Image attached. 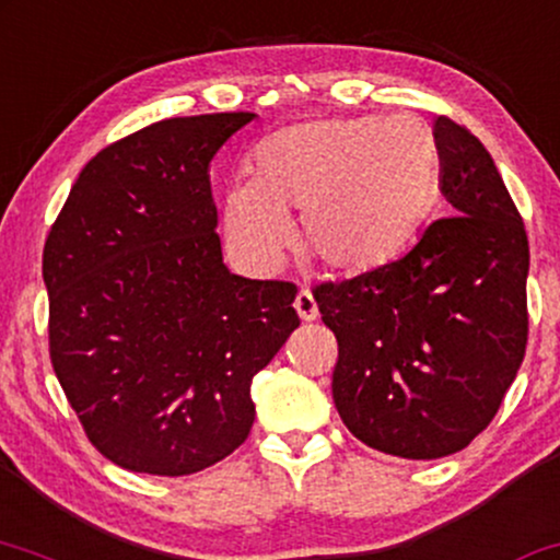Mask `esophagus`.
Instances as JSON below:
<instances>
[{"label":"esophagus","instance_id":"obj_1","mask_svg":"<svg viewBox=\"0 0 560 560\" xmlns=\"http://www.w3.org/2000/svg\"><path fill=\"white\" fill-rule=\"evenodd\" d=\"M294 310L304 323L317 320V315H320V313H317V302H315V296H313V292H310V289H302V292L296 294Z\"/></svg>","mask_w":560,"mask_h":560}]
</instances>
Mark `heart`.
<instances>
[{
	"instance_id": "1",
	"label": "heart",
	"mask_w": 560,
	"mask_h": 560,
	"mask_svg": "<svg viewBox=\"0 0 560 560\" xmlns=\"http://www.w3.org/2000/svg\"><path fill=\"white\" fill-rule=\"evenodd\" d=\"M250 175L222 201L224 232L247 266L273 271L302 217L304 256L359 276L398 258L429 217L439 147L413 116L323 118L268 137Z\"/></svg>"
}]
</instances>
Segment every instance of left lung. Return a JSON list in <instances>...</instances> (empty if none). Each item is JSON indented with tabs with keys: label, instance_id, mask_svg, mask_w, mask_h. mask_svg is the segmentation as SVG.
<instances>
[{
	"label": "left lung",
	"instance_id": "1",
	"mask_svg": "<svg viewBox=\"0 0 560 560\" xmlns=\"http://www.w3.org/2000/svg\"><path fill=\"white\" fill-rule=\"evenodd\" d=\"M434 139L455 214L393 264L313 289L338 341V416L366 447L406 459L468 447L527 349L525 222L465 126L439 116Z\"/></svg>",
	"mask_w": 560,
	"mask_h": 560
}]
</instances>
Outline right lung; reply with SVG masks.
Instances as JSON below:
<instances>
[{
  "label": "right lung",
  "instance_id": "add662e5",
  "mask_svg": "<svg viewBox=\"0 0 560 560\" xmlns=\"http://www.w3.org/2000/svg\"><path fill=\"white\" fill-rule=\"evenodd\" d=\"M256 113L167 118L82 167L44 247L48 353L92 447L190 476L250 434L253 377L300 325L292 281L230 273L209 165Z\"/></svg>",
  "mask_w": 560,
  "mask_h": 560
}]
</instances>
